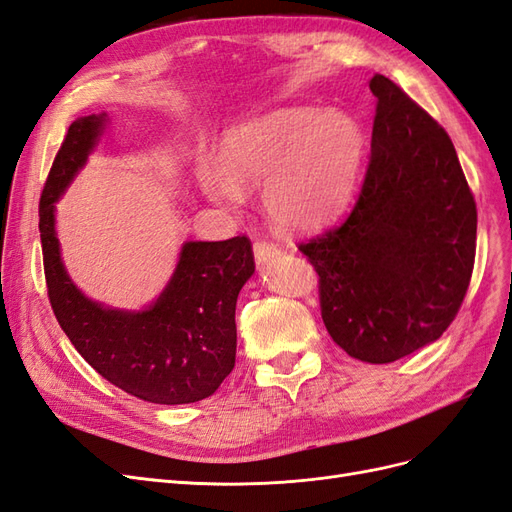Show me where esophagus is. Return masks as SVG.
<instances>
[{
	"mask_svg": "<svg viewBox=\"0 0 512 512\" xmlns=\"http://www.w3.org/2000/svg\"><path fill=\"white\" fill-rule=\"evenodd\" d=\"M282 256V250L273 243H265V241H256L254 243V258L258 267H265L269 262H273L275 258Z\"/></svg>",
	"mask_w": 512,
	"mask_h": 512,
	"instance_id": "34e87169",
	"label": "esophagus"
}]
</instances>
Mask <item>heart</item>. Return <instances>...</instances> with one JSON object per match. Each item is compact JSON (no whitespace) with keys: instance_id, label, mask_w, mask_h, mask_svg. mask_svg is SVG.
<instances>
[{"instance_id":"obj_1","label":"heart","mask_w":512,"mask_h":512,"mask_svg":"<svg viewBox=\"0 0 512 512\" xmlns=\"http://www.w3.org/2000/svg\"><path fill=\"white\" fill-rule=\"evenodd\" d=\"M363 153L365 134L352 115L290 106L230 130L222 164L200 160L198 185L222 209H239L243 188H265L269 218L284 230L309 232L346 209Z\"/></svg>"}]
</instances>
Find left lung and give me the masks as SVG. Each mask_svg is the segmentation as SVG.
I'll return each instance as SVG.
<instances>
[{
  "label": "left lung",
  "mask_w": 512,
  "mask_h": 512,
  "mask_svg": "<svg viewBox=\"0 0 512 512\" xmlns=\"http://www.w3.org/2000/svg\"><path fill=\"white\" fill-rule=\"evenodd\" d=\"M371 158L348 218L299 250L320 275L333 342L393 363L448 329L470 286L476 203L448 134L382 74Z\"/></svg>",
  "instance_id": "left-lung-1"
}]
</instances>
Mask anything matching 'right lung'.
<instances>
[{
  "mask_svg": "<svg viewBox=\"0 0 512 512\" xmlns=\"http://www.w3.org/2000/svg\"><path fill=\"white\" fill-rule=\"evenodd\" d=\"M108 115L72 121L40 198V241L49 299L74 348L102 378L151 404H194L235 367V307L254 275L247 237L185 241L162 292L141 309L89 299L72 282L55 230L59 198L96 151Z\"/></svg>",
  "mask_w": 512,
  "mask_h": 512,
  "instance_id": "right-lung-1",
  "label": "right lung"
}]
</instances>
